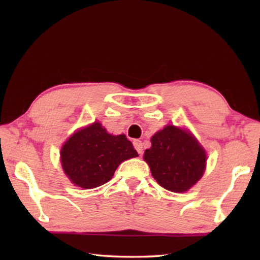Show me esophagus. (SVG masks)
I'll return each instance as SVG.
<instances>
[{"label": "esophagus", "mask_w": 260, "mask_h": 260, "mask_svg": "<svg viewBox=\"0 0 260 260\" xmlns=\"http://www.w3.org/2000/svg\"><path fill=\"white\" fill-rule=\"evenodd\" d=\"M133 145H134V148L137 151V153L140 154V155H141V154H143V143H142V141L135 140L134 143H133Z\"/></svg>", "instance_id": "34e87169"}]
</instances>
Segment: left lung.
Wrapping results in <instances>:
<instances>
[{
  "label": "left lung",
  "mask_w": 260,
  "mask_h": 260,
  "mask_svg": "<svg viewBox=\"0 0 260 260\" xmlns=\"http://www.w3.org/2000/svg\"><path fill=\"white\" fill-rule=\"evenodd\" d=\"M151 143L144 159L164 189L185 192L202 178L207 154L189 131L168 125L152 136Z\"/></svg>",
  "instance_id": "obj_1"
}]
</instances>
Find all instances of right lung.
Segmentation results:
<instances>
[{"mask_svg": "<svg viewBox=\"0 0 260 260\" xmlns=\"http://www.w3.org/2000/svg\"><path fill=\"white\" fill-rule=\"evenodd\" d=\"M136 156L139 154L124 134H108L99 121L77 131L60 152L63 172L84 189L105 184L121 162Z\"/></svg>", "mask_w": 260, "mask_h": 260, "instance_id": "1", "label": "right lung"}]
</instances>
